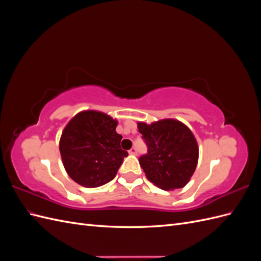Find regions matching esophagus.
I'll return each instance as SVG.
<instances>
[{
    "label": "esophagus",
    "mask_w": 261,
    "mask_h": 261,
    "mask_svg": "<svg viewBox=\"0 0 261 261\" xmlns=\"http://www.w3.org/2000/svg\"><path fill=\"white\" fill-rule=\"evenodd\" d=\"M128 152H129V154L136 155V154H137V149H136V148H132Z\"/></svg>",
    "instance_id": "obj_1"
}]
</instances>
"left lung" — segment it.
I'll list each match as a JSON object with an SVG mask.
<instances>
[{
    "label": "left lung",
    "mask_w": 261,
    "mask_h": 261,
    "mask_svg": "<svg viewBox=\"0 0 261 261\" xmlns=\"http://www.w3.org/2000/svg\"><path fill=\"white\" fill-rule=\"evenodd\" d=\"M138 130L148 147V153L139 158L147 178L164 191L184 187L198 163V144L192 130L173 118L138 122Z\"/></svg>",
    "instance_id": "obj_1"
}]
</instances>
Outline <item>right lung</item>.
<instances>
[{"label":"right lung","mask_w":261,"mask_h":261,"mask_svg":"<svg viewBox=\"0 0 261 261\" xmlns=\"http://www.w3.org/2000/svg\"><path fill=\"white\" fill-rule=\"evenodd\" d=\"M117 121L99 111L77 113L65 126L60 139L63 165L69 177L87 188L112 180L125 156Z\"/></svg>","instance_id":"right-lung-1"}]
</instances>
